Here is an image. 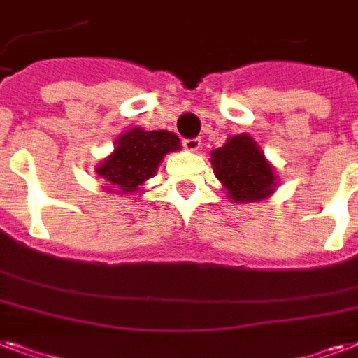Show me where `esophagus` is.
<instances>
[{
    "label": "esophagus",
    "mask_w": 358,
    "mask_h": 358,
    "mask_svg": "<svg viewBox=\"0 0 358 358\" xmlns=\"http://www.w3.org/2000/svg\"><path fill=\"white\" fill-rule=\"evenodd\" d=\"M201 139H184V148L187 152H196L201 150Z\"/></svg>",
    "instance_id": "obj_1"
}]
</instances>
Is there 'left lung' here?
<instances>
[{
	"label": "left lung",
	"mask_w": 358,
	"mask_h": 358,
	"mask_svg": "<svg viewBox=\"0 0 358 358\" xmlns=\"http://www.w3.org/2000/svg\"><path fill=\"white\" fill-rule=\"evenodd\" d=\"M210 156L213 173L236 204L266 201L277 191L275 167L249 134L230 135Z\"/></svg>",
	"instance_id": "obj_1"
}]
</instances>
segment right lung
Listing matches in <instances>:
<instances>
[{"instance_id":"right-lung-1","label":"right lung","mask_w":358,"mask_h":358,"mask_svg":"<svg viewBox=\"0 0 358 358\" xmlns=\"http://www.w3.org/2000/svg\"><path fill=\"white\" fill-rule=\"evenodd\" d=\"M178 135L167 129L146 131L145 128L126 129L115 141L113 152L94 167V173L106 182L103 189L117 195H135L156 176L163 157L180 150Z\"/></svg>"}]
</instances>
